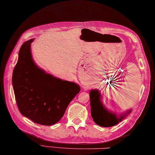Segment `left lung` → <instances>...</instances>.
Here are the masks:
<instances>
[{"label": "left lung", "mask_w": 155, "mask_h": 155, "mask_svg": "<svg viewBox=\"0 0 155 155\" xmlns=\"http://www.w3.org/2000/svg\"><path fill=\"white\" fill-rule=\"evenodd\" d=\"M90 92L92 117L95 123L100 126L104 127L114 126L117 124L119 122H120L125 117H126L127 115L132 111V109L127 110L126 113L122 114L119 117L116 114L109 111L104 107L100 100L101 95L98 90H92ZM92 93H96L97 94V98L93 100L91 96Z\"/></svg>", "instance_id": "8db88e82"}]
</instances>
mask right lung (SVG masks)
Segmentation results:
<instances>
[{"label":"right lung","instance_id":"right-lung-1","mask_svg":"<svg viewBox=\"0 0 155 155\" xmlns=\"http://www.w3.org/2000/svg\"><path fill=\"white\" fill-rule=\"evenodd\" d=\"M34 40L25 42L19 50L12 77L14 94L23 116L36 124L51 125L62 118L80 87L46 74L36 65L31 52Z\"/></svg>","mask_w":155,"mask_h":155}]
</instances>
